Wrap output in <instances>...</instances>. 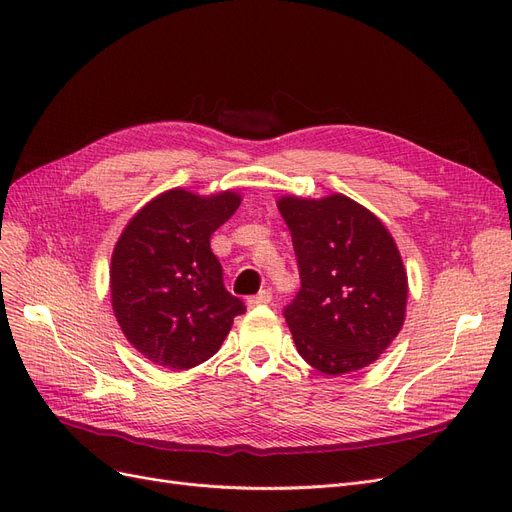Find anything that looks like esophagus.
Masks as SVG:
<instances>
[{"label": "esophagus", "mask_w": 512, "mask_h": 512, "mask_svg": "<svg viewBox=\"0 0 512 512\" xmlns=\"http://www.w3.org/2000/svg\"><path fill=\"white\" fill-rule=\"evenodd\" d=\"M271 298H273V294H271V290H260L256 296H250L248 300H245V304L250 306H260V304H269L271 302Z\"/></svg>", "instance_id": "1"}]
</instances>
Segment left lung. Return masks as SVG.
I'll return each instance as SVG.
<instances>
[{
    "label": "left lung",
    "mask_w": 512,
    "mask_h": 512,
    "mask_svg": "<svg viewBox=\"0 0 512 512\" xmlns=\"http://www.w3.org/2000/svg\"><path fill=\"white\" fill-rule=\"evenodd\" d=\"M300 273L285 306L300 357L327 376L376 361L403 325L407 275L384 224L357 201L283 197Z\"/></svg>",
    "instance_id": "obj_1"
}]
</instances>
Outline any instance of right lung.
Wrapping results in <instances>:
<instances>
[{"label": "right lung", "mask_w": 512, "mask_h": 512, "mask_svg": "<svg viewBox=\"0 0 512 512\" xmlns=\"http://www.w3.org/2000/svg\"><path fill=\"white\" fill-rule=\"evenodd\" d=\"M237 193L155 197L121 233L111 298L126 338L149 361L189 370L218 353L245 304L222 281L210 237L239 208Z\"/></svg>", "instance_id": "right-lung-1"}]
</instances>
